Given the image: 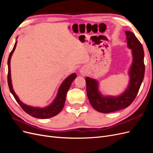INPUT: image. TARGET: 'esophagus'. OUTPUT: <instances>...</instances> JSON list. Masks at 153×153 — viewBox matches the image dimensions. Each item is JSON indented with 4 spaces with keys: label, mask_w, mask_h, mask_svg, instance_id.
<instances>
[{
    "label": "esophagus",
    "mask_w": 153,
    "mask_h": 153,
    "mask_svg": "<svg viewBox=\"0 0 153 153\" xmlns=\"http://www.w3.org/2000/svg\"><path fill=\"white\" fill-rule=\"evenodd\" d=\"M87 72H88L87 68L85 66L82 67V68L80 69V74H81V75H82V76L86 75Z\"/></svg>",
    "instance_id": "obj_1"
}]
</instances>
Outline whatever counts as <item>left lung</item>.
<instances>
[{
  "label": "left lung",
  "mask_w": 153,
  "mask_h": 153,
  "mask_svg": "<svg viewBox=\"0 0 153 153\" xmlns=\"http://www.w3.org/2000/svg\"><path fill=\"white\" fill-rule=\"evenodd\" d=\"M127 45L131 49L133 62L129 70V82L124 92L118 96H104L98 89V82L86 77L87 94L89 102L98 112L108 114L125 108L135 99L144 77V52L142 44L133 32L125 31Z\"/></svg>",
  "instance_id": "obj_1"
}]
</instances>
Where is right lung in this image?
<instances>
[{
	"mask_svg": "<svg viewBox=\"0 0 153 153\" xmlns=\"http://www.w3.org/2000/svg\"><path fill=\"white\" fill-rule=\"evenodd\" d=\"M16 44H17V41H16L15 45H14V47L11 52L10 55H9V58L7 61V65H8L7 83H8V86H9V88H10V90L11 92V94L13 95L14 98H15L16 101L22 108V109L24 110L26 113L31 115L32 117L39 118V119H48L55 116V115H56L59 113L61 112L64 107V103H65L66 94L69 89V87H70L71 85V83L76 77V73H72L71 75L68 76L66 79L63 81V82L61 84V86H60L59 89L58 90L56 98H55V100L53 101V102L50 105L45 106L44 108H39V107H34V106H31L29 105H25V103L22 102V101L20 100V99L18 98V97L16 94L15 91H14L13 85H12L11 78V66H10L11 59L14 51H15L16 48Z\"/></svg>",
	"mask_w": 153,
	"mask_h": 153,
	"instance_id": "1",
	"label": "right lung"
}]
</instances>
